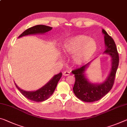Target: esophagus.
I'll use <instances>...</instances> for the list:
<instances>
[{
  "instance_id": "esophagus-1",
  "label": "esophagus",
  "mask_w": 127,
  "mask_h": 127,
  "mask_svg": "<svg viewBox=\"0 0 127 127\" xmlns=\"http://www.w3.org/2000/svg\"><path fill=\"white\" fill-rule=\"evenodd\" d=\"M63 74L64 76H68L70 74V72L69 71H65L63 72Z\"/></svg>"
}]
</instances>
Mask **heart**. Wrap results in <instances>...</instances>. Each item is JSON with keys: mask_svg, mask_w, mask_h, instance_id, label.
Wrapping results in <instances>:
<instances>
[{"mask_svg": "<svg viewBox=\"0 0 127 127\" xmlns=\"http://www.w3.org/2000/svg\"><path fill=\"white\" fill-rule=\"evenodd\" d=\"M62 49L65 53L73 54L74 63L82 65L95 55L98 45L93 38L85 35H77L66 39L62 43Z\"/></svg>", "mask_w": 127, "mask_h": 127, "instance_id": "b5f03b06", "label": "heart"}]
</instances>
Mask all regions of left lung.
Segmentation results:
<instances>
[{
	"instance_id": "left-lung-1",
	"label": "left lung",
	"mask_w": 127,
	"mask_h": 127,
	"mask_svg": "<svg viewBox=\"0 0 127 127\" xmlns=\"http://www.w3.org/2000/svg\"><path fill=\"white\" fill-rule=\"evenodd\" d=\"M102 31L104 34L106 49L103 54L110 55L111 62L110 72L105 81L102 83H93L88 78L85 71L93 60L72 71L76 79L73 88L74 94L84 102H92L99 100L110 91L114 85L119 60L118 53L114 39L104 29H102Z\"/></svg>"
}]
</instances>
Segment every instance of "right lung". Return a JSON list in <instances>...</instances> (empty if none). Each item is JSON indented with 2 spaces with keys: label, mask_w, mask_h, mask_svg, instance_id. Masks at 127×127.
I'll return each instance as SVG.
<instances>
[{
  "label": "right lung",
  "mask_w": 127,
  "mask_h": 127,
  "mask_svg": "<svg viewBox=\"0 0 127 127\" xmlns=\"http://www.w3.org/2000/svg\"><path fill=\"white\" fill-rule=\"evenodd\" d=\"M53 29V28L48 27L43 25H38L31 27L24 31L20 35L19 38L24 37V36L33 34H45L49 32ZM62 76V73L60 72L59 73L54 75L49 81H48L45 85L42 86L39 89L35 91H25L20 89L16 83L15 85L16 88L19 90L21 93L23 95L31 100L35 102H42L47 99L55 91L58 82Z\"/></svg>",
  "instance_id": "1"
}]
</instances>
